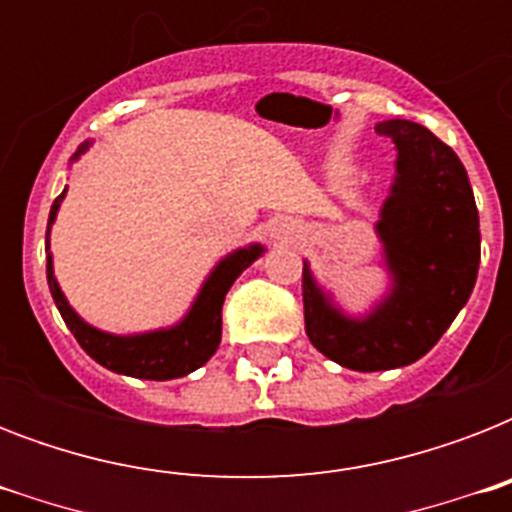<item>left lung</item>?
Masks as SVG:
<instances>
[{
  "label": "left lung",
  "mask_w": 512,
  "mask_h": 512,
  "mask_svg": "<svg viewBox=\"0 0 512 512\" xmlns=\"http://www.w3.org/2000/svg\"><path fill=\"white\" fill-rule=\"evenodd\" d=\"M374 130L398 148L396 180L377 220L390 292L369 316L350 319L303 265L308 340L353 372L396 369L425 356L468 303L481 263L478 209L460 156L406 119Z\"/></svg>",
  "instance_id": "8db88e82"
}]
</instances>
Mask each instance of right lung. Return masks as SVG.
<instances>
[{"label":"right lung","instance_id":"obj_1","mask_svg":"<svg viewBox=\"0 0 512 512\" xmlns=\"http://www.w3.org/2000/svg\"><path fill=\"white\" fill-rule=\"evenodd\" d=\"M87 148L90 143H84L74 154V159H79V154H84ZM63 196L66 191L52 201L50 220H47V252H50V228L55 223ZM260 255H263V247L249 244V247L236 249L223 257L215 265V271L209 273V279L204 281V287H201L199 297L193 300L191 311L185 313V319L175 327L156 329L146 335H108V332H100L79 319L74 308L68 305L66 295L60 292L58 279L52 273V257H47V284H50L52 300L58 305L71 335L82 345L84 353L95 358L100 366H106L116 374L140 377V380H175V377L191 374L193 369H199L212 358L220 345V335H223L225 295L233 281L239 279L241 271H247Z\"/></svg>","mask_w":512,"mask_h":512}]
</instances>
